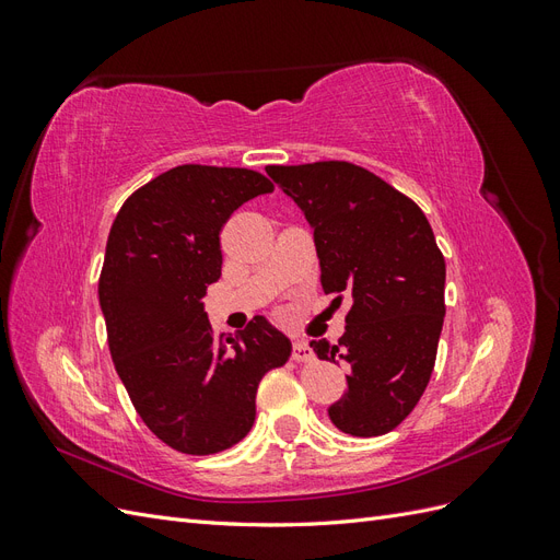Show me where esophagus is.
I'll list each match as a JSON object with an SVG mask.
<instances>
[{"instance_id":"1","label":"esophagus","mask_w":560,"mask_h":560,"mask_svg":"<svg viewBox=\"0 0 560 560\" xmlns=\"http://www.w3.org/2000/svg\"><path fill=\"white\" fill-rule=\"evenodd\" d=\"M292 358H294V362H311L313 360V350L308 348L306 341H294Z\"/></svg>"}]
</instances>
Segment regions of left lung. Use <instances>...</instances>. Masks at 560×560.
Returning a JSON list of instances; mask_svg holds the SVG:
<instances>
[{
    "mask_svg": "<svg viewBox=\"0 0 560 560\" xmlns=\"http://www.w3.org/2000/svg\"><path fill=\"white\" fill-rule=\"evenodd\" d=\"M266 173L313 226L331 306L350 303L338 343L311 341L319 360L350 366L329 418L352 436L387 434L425 393L446 315V261L428 217L348 161L268 165Z\"/></svg>",
    "mask_w": 560,
    "mask_h": 560,
    "instance_id": "obj_1",
    "label": "left lung"
}]
</instances>
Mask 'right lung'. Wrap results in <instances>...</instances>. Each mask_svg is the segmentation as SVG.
Listing matches in <instances>:
<instances>
[{
	"label": "right lung",
	"instance_id": "1",
	"mask_svg": "<svg viewBox=\"0 0 560 560\" xmlns=\"http://www.w3.org/2000/svg\"><path fill=\"white\" fill-rule=\"evenodd\" d=\"M273 191L247 167L177 165L118 210L100 308L118 378L144 425L189 455L226 451L252 430L257 387L292 343L261 315L214 336L202 296L222 276V233L243 202Z\"/></svg>",
	"mask_w": 560,
	"mask_h": 560
}]
</instances>
